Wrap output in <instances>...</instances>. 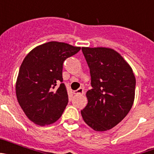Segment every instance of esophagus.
<instances>
[{"label": "esophagus", "instance_id": "obj_1", "mask_svg": "<svg viewBox=\"0 0 154 154\" xmlns=\"http://www.w3.org/2000/svg\"><path fill=\"white\" fill-rule=\"evenodd\" d=\"M84 92V89L83 88H79L77 90L74 91V94L75 95H82V94H83Z\"/></svg>", "mask_w": 154, "mask_h": 154}]
</instances>
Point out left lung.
<instances>
[{
  "mask_svg": "<svg viewBox=\"0 0 154 154\" xmlns=\"http://www.w3.org/2000/svg\"><path fill=\"white\" fill-rule=\"evenodd\" d=\"M89 65L92 89L81 111L85 123L96 131H106L123 120L133 106L136 79L131 67L115 50L82 48Z\"/></svg>",
  "mask_w": 154,
  "mask_h": 154,
  "instance_id": "8db88e82",
  "label": "left lung"
}]
</instances>
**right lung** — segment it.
Returning a JSON list of instances; mask_svg holds the SVG:
<instances>
[{
	"label": "right lung",
	"instance_id": "add662e5",
	"mask_svg": "<svg viewBox=\"0 0 154 154\" xmlns=\"http://www.w3.org/2000/svg\"><path fill=\"white\" fill-rule=\"evenodd\" d=\"M80 49L64 42H50L35 48L24 58L16 82V96L33 123L45 126L61 117L69 102L62 83L63 62Z\"/></svg>",
	"mask_w": 154,
	"mask_h": 154
}]
</instances>
